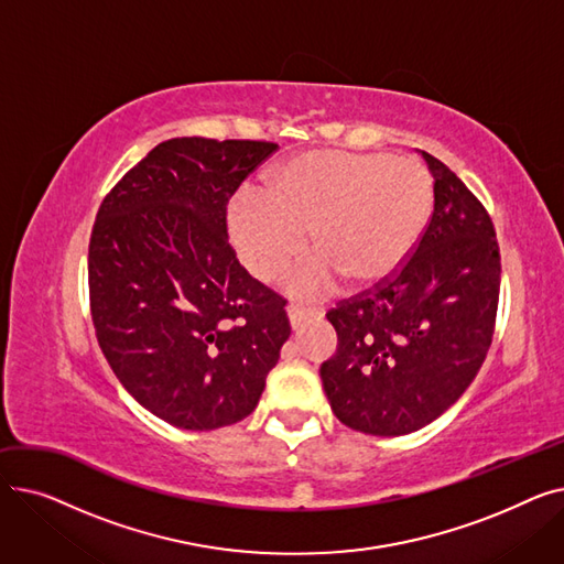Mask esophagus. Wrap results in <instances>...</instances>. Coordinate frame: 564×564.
<instances>
[{
    "mask_svg": "<svg viewBox=\"0 0 564 564\" xmlns=\"http://www.w3.org/2000/svg\"><path fill=\"white\" fill-rule=\"evenodd\" d=\"M319 317H322L319 308H311V306H302V304H290L288 306V319L292 324V329H297V327H302L304 322L319 319Z\"/></svg>",
    "mask_w": 564,
    "mask_h": 564,
    "instance_id": "34e87169",
    "label": "esophagus"
}]
</instances>
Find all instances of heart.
I'll use <instances>...</instances> for the list:
<instances>
[{
  "label": "heart",
  "mask_w": 564,
  "mask_h": 564,
  "mask_svg": "<svg viewBox=\"0 0 564 564\" xmlns=\"http://www.w3.org/2000/svg\"><path fill=\"white\" fill-rule=\"evenodd\" d=\"M432 210L434 185L423 164L315 148L267 173L262 196H235L228 235L249 274L270 283L302 258L311 232L317 260L290 288L317 294L336 276L351 288L391 279L419 247Z\"/></svg>",
  "instance_id": "1"
}]
</instances>
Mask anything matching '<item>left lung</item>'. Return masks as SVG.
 <instances>
[{
  "label": "left lung",
  "instance_id": "left-lung-1",
  "mask_svg": "<svg viewBox=\"0 0 564 564\" xmlns=\"http://www.w3.org/2000/svg\"><path fill=\"white\" fill-rule=\"evenodd\" d=\"M434 213L400 270L327 313L336 354L319 368L347 427L372 436L416 432L453 406L489 351L500 249L487 207L441 160Z\"/></svg>",
  "mask_w": 564,
  "mask_h": 564
}]
</instances>
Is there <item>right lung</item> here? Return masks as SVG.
<instances>
[{
    "label": "right lung",
    "mask_w": 564,
    "mask_h": 564,
    "mask_svg": "<svg viewBox=\"0 0 564 564\" xmlns=\"http://www.w3.org/2000/svg\"><path fill=\"white\" fill-rule=\"evenodd\" d=\"M272 141L155 145L100 203L88 242L96 338L126 391L173 427L240 423L290 336L285 300L228 242L226 207Z\"/></svg>",
    "instance_id": "add662e5"
}]
</instances>
